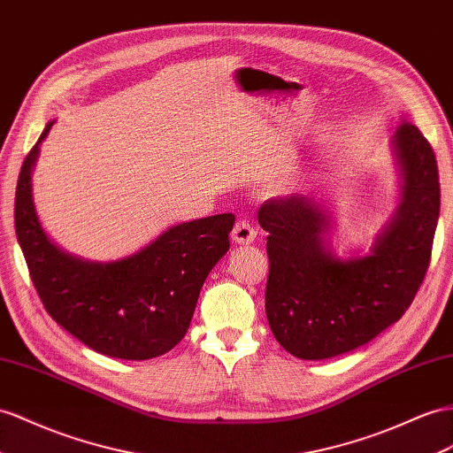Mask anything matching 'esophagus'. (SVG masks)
<instances>
[{"mask_svg":"<svg viewBox=\"0 0 453 453\" xmlns=\"http://www.w3.org/2000/svg\"><path fill=\"white\" fill-rule=\"evenodd\" d=\"M257 237V229L252 227L249 219H239L231 231V239H234L237 245H250V242Z\"/></svg>","mask_w":453,"mask_h":453,"instance_id":"1","label":"esophagus"}]
</instances>
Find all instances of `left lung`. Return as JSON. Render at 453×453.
I'll return each instance as SVG.
<instances>
[{
	"label": "left lung",
	"mask_w": 453,
	"mask_h": 453,
	"mask_svg": "<svg viewBox=\"0 0 453 453\" xmlns=\"http://www.w3.org/2000/svg\"><path fill=\"white\" fill-rule=\"evenodd\" d=\"M392 143L402 203L367 257H331L321 239L329 218L308 196L260 206L270 258L265 316L277 342L300 359L341 356L375 339L405 314L425 280L440 214L436 157L410 122Z\"/></svg>",
	"instance_id": "8db88e82"
}]
</instances>
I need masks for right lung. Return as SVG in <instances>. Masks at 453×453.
<instances>
[{
	"instance_id": "1",
	"label": "right lung",
	"mask_w": 453,
	"mask_h": 453,
	"mask_svg": "<svg viewBox=\"0 0 453 453\" xmlns=\"http://www.w3.org/2000/svg\"><path fill=\"white\" fill-rule=\"evenodd\" d=\"M38 143L20 166L15 229L48 314L91 350L120 359L166 354L188 333L201 287L229 249L234 214L193 219L165 231L132 257L97 264L57 249L32 203L30 172Z\"/></svg>"
}]
</instances>
